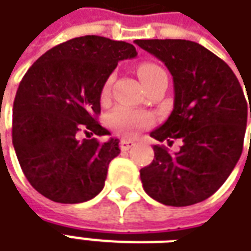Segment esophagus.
<instances>
[{"label":"esophagus","mask_w":251,"mask_h":251,"mask_svg":"<svg viewBox=\"0 0 251 251\" xmlns=\"http://www.w3.org/2000/svg\"><path fill=\"white\" fill-rule=\"evenodd\" d=\"M135 146V142L134 140L131 139H124L120 142V149H122L123 151H128L131 147H134Z\"/></svg>","instance_id":"esophagus-1"}]
</instances>
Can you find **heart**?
Wrapping results in <instances>:
<instances>
[{"label":"heart","instance_id":"b5f03b06","mask_svg":"<svg viewBox=\"0 0 251 251\" xmlns=\"http://www.w3.org/2000/svg\"><path fill=\"white\" fill-rule=\"evenodd\" d=\"M138 74H139L142 82L145 85L146 88L150 86L151 83H154L158 81L159 78L168 77L166 72L163 70L161 66L155 65V63H151V62H146L142 63L138 67ZM112 79L113 77L109 75L106 78L105 82L101 88V97L105 99L108 93H109V89H111ZM106 123L108 126L113 128L116 132L122 135H131L136 129L146 127L151 123V117L147 112L143 111H135V109H129V108H124V106H119L116 109L108 115L106 117Z\"/></svg>","mask_w":251,"mask_h":251}]
</instances>
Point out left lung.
<instances>
[{"label":"left lung","instance_id":"8db88e82","mask_svg":"<svg viewBox=\"0 0 251 251\" xmlns=\"http://www.w3.org/2000/svg\"><path fill=\"white\" fill-rule=\"evenodd\" d=\"M135 43L173 75V112L150 136L169 145L182 142L174 154L166 146H152V162L140 169L143 189L172 207L202 201L225 184L242 154L249 97L230 66L201 44L181 39Z\"/></svg>","mask_w":251,"mask_h":251}]
</instances>
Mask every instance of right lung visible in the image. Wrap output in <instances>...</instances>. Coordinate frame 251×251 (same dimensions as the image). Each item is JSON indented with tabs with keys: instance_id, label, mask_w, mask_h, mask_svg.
<instances>
[{
	"instance_id": "1",
	"label": "right lung",
	"mask_w": 251,
	"mask_h": 251,
	"mask_svg": "<svg viewBox=\"0 0 251 251\" xmlns=\"http://www.w3.org/2000/svg\"><path fill=\"white\" fill-rule=\"evenodd\" d=\"M136 56L132 44L88 35L49 50L28 69L15 102L12 140L21 170L40 195L77 204L97 196L119 139H79V132L111 135L97 117L101 88L117 62Z\"/></svg>"
}]
</instances>
